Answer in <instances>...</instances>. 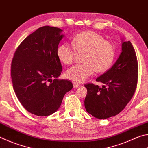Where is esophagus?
<instances>
[{
	"label": "esophagus",
	"instance_id": "esophagus-1",
	"mask_svg": "<svg viewBox=\"0 0 148 148\" xmlns=\"http://www.w3.org/2000/svg\"><path fill=\"white\" fill-rule=\"evenodd\" d=\"M73 86H74V88H77V87H80L81 86H80V84H77V83H73Z\"/></svg>",
	"mask_w": 148,
	"mask_h": 148
}]
</instances>
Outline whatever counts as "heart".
<instances>
[{
	"label": "heart",
	"instance_id": "obj_1",
	"mask_svg": "<svg viewBox=\"0 0 148 148\" xmlns=\"http://www.w3.org/2000/svg\"><path fill=\"white\" fill-rule=\"evenodd\" d=\"M73 47L67 44L59 45L57 49V58L62 63L71 64L77 53H84V63L76 64L66 72L67 78L76 82H82L97 72L107 71L115 57V47L102 35L92 31L77 34L72 39Z\"/></svg>",
	"mask_w": 148,
	"mask_h": 148
}]
</instances>
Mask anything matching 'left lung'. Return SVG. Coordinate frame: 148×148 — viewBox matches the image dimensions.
I'll list each match as a JSON object with an SVG mask.
<instances>
[{
    "instance_id": "obj_1",
    "label": "left lung",
    "mask_w": 148,
    "mask_h": 148,
    "mask_svg": "<svg viewBox=\"0 0 148 148\" xmlns=\"http://www.w3.org/2000/svg\"><path fill=\"white\" fill-rule=\"evenodd\" d=\"M138 66L136 55L130 41L122 42V51L108 71L97 77L104 84L85 87L87 93L84 104L86 111L98 119H107L119 114L131 101L136 91Z\"/></svg>"
}]
</instances>
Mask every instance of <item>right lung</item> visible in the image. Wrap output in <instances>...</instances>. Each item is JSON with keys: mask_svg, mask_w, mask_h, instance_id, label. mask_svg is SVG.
I'll use <instances>...</instances> for the list:
<instances>
[{"mask_svg": "<svg viewBox=\"0 0 148 148\" xmlns=\"http://www.w3.org/2000/svg\"><path fill=\"white\" fill-rule=\"evenodd\" d=\"M62 30L42 27L20 44L12 61L11 77L17 99L25 108L38 116L56 112L73 85L59 79L62 65L57 49Z\"/></svg>", "mask_w": 148, "mask_h": 148, "instance_id": "1", "label": "right lung"}]
</instances>
